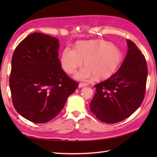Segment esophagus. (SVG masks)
<instances>
[{
	"mask_svg": "<svg viewBox=\"0 0 157 157\" xmlns=\"http://www.w3.org/2000/svg\"><path fill=\"white\" fill-rule=\"evenodd\" d=\"M88 86V84H84V83H80V84H79V86H78V88H84V87H86V86Z\"/></svg>",
	"mask_w": 157,
	"mask_h": 157,
	"instance_id": "obj_1",
	"label": "esophagus"
}]
</instances>
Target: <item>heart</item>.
Instances as JSON below:
<instances>
[{
	"label": "heart",
	"instance_id": "b5f03b06",
	"mask_svg": "<svg viewBox=\"0 0 157 157\" xmlns=\"http://www.w3.org/2000/svg\"><path fill=\"white\" fill-rule=\"evenodd\" d=\"M84 61L86 67L74 75L79 81L107 78L115 72L122 61V54L117 46L103 40L79 41L75 48L66 47L61 55V65L69 74L74 73Z\"/></svg>",
	"mask_w": 157,
	"mask_h": 157
}]
</instances>
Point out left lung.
Instances as JSON below:
<instances>
[{
    "label": "left lung",
    "mask_w": 157,
    "mask_h": 157,
    "mask_svg": "<svg viewBox=\"0 0 157 157\" xmlns=\"http://www.w3.org/2000/svg\"><path fill=\"white\" fill-rule=\"evenodd\" d=\"M128 52L114 75L95 85L90 104L96 118L106 123L123 121L132 115L144 100L148 69L144 56L132 41L127 40Z\"/></svg>",
    "instance_id": "8db88e82"
}]
</instances>
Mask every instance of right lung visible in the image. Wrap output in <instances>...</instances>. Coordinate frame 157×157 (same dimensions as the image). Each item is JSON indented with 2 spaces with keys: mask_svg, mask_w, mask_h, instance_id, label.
<instances>
[{
  "mask_svg": "<svg viewBox=\"0 0 157 157\" xmlns=\"http://www.w3.org/2000/svg\"><path fill=\"white\" fill-rule=\"evenodd\" d=\"M59 40L33 33L17 46L9 79L13 104L23 117L46 123L63 109L78 84L61 69Z\"/></svg>",
  "mask_w": 157,
  "mask_h": 157,
  "instance_id": "1",
  "label": "right lung"
}]
</instances>
